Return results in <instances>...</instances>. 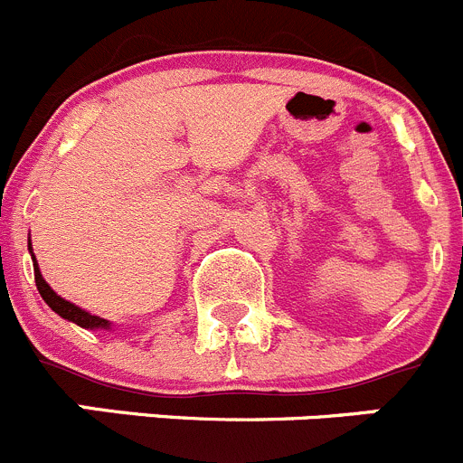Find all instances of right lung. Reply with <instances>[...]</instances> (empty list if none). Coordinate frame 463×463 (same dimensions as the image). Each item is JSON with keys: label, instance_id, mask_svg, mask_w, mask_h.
I'll use <instances>...</instances> for the list:
<instances>
[{"label": "right lung", "instance_id": "right-lung-1", "mask_svg": "<svg viewBox=\"0 0 463 463\" xmlns=\"http://www.w3.org/2000/svg\"><path fill=\"white\" fill-rule=\"evenodd\" d=\"M29 252H31V243H29ZM31 259H33V275H36L38 293H41L43 300L47 302V307H52V311H56V314H59L61 318L70 320V323L79 325V327H83V329H111V323H109V320L99 318V316L88 314V311L79 309L77 305H72V302L63 300L61 295H56L54 290H52V286L47 284L45 279H43L41 268H38L33 252H31Z\"/></svg>", "mask_w": 463, "mask_h": 463}]
</instances>
